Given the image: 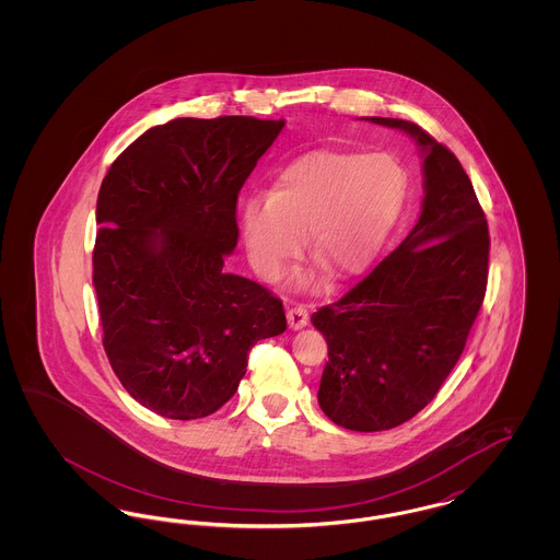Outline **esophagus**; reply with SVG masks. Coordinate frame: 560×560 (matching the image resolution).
<instances>
[{
    "instance_id": "34e87169",
    "label": "esophagus",
    "mask_w": 560,
    "mask_h": 560,
    "mask_svg": "<svg viewBox=\"0 0 560 560\" xmlns=\"http://www.w3.org/2000/svg\"><path fill=\"white\" fill-rule=\"evenodd\" d=\"M288 323L292 329H302L308 325V311L302 304H295L288 311Z\"/></svg>"
}]
</instances>
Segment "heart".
Masks as SVG:
<instances>
[{"instance_id": "1", "label": "heart", "mask_w": 560, "mask_h": 560, "mask_svg": "<svg viewBox=\"0 0 560 560\" xmlns=\"http://www.w3.org/2000/svg\"><path fill=\"white\" fill-rule=\"evenodd\" d=\"M407 172L390 153L311 151L283 165L268 195L240 210L252 267L277 279L302 243L336 270L361 267L397 222Z\"/></svg>"}]
</instances>
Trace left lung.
<instances>
[{
  "label": "left lung",
  "mask_w": 560,
  "mask_h": 560,
  "mask_svg": "<svg viewBox=\"0 0 560 560\" xmlns=\"http://www.w3.org/2000/svg\"><path fill=\"white\" fill-rule=\"evenodd\" d=\"M409 133L422 153V213L399 247L313 315L327 340L319 405L338 427H399L436 397L487 290L489 231L472 183L418 124L361 117Z\"/></svg>",
  "instance_id": "8db88e82"
}]
</instances>
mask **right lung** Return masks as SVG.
Returning a JSON list of instances; mask_svg holds the SVG:
<instances>
[{
    "mask_svg": "<svg viewBox=\"0 0 560 560\" xmlns=\"http://www.w3.org/2000/svg\"><path fill=\"white\" fill-rule=\"evenodd\" d=\"M283 119L180 117L113 161L96 203L94 290L124 388L170 420H197L240 388L258 340L285 331L267 288L226 272L237 195Z\"/></svg>",
    "mask_w": 560,
    "mask_h": 560,
    "instance_id": "right-lung-1",
    "label": "right lung"
}]
</instances>
